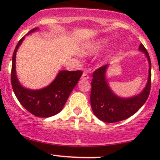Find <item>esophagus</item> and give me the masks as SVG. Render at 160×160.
Here are the masks:
<instances>
[{
	"label": "esophagus",
	"mask_w": 160,
	"mask_h": 160,
	"mask_svg": "<svg viewBox=\"0 0 160 160\" xmlns=\"http://www.w3.org/2000/svg\"><path fill=\"white\" fill-rule=\"evenodd\" d=\"M81 79L82 80H88V79H89V75H88L87 72H83V75H82V77H81Z\"/></svg>",
	"instance_id": "1"
}]
</instances>
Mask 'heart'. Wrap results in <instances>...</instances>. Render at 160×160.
Returning <instances> with one entry per match:
<instances>
[{"mask_svg":"<svg viewBox=\"0 0 160 160\" xmlns=\"http://www.w3.org/2000/svg\"><path fill=\"white\" fill-rule=\"evenodd\" d=\"M108 43L109 41L108 39H100L98 41L93 42L85 46L84 52L86 53L98 52L101 49H104Z\"/></svg>","mask_w":160,"mask_h":160,"instance_id":"heart-1","label":"heart"}]
</instances>
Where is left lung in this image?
I'll list each match as a JSON object with an SVG mask.
<instances>
[{"mask_svg": "<svg viewBox=\"0 0 160 160\" xmlns=\"http://www.w3.org/2000/svg\"><path fill=\"white\" fill-rule=\"evenodd\" d=\"M139 50L145 52L149 60V78L147 84L141 93L130 98L116 96L106 81L105 72L108 65H104L93 72L91 82L90 104L98 118L107 123H114L128 118L146 103L151 89V60L145 46L140 44Z\"/></svg>", "mask_w": 160, "mask_h": 160, "instance_id": "left-lung-1", "label": "left lung"}]
</instances>
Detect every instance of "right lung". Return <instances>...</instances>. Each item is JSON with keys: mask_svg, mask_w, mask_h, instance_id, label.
I'll return each mask as SVG.
<instances>
[{"mask_svg": "<svg viewBox=\"0 0 160 160\" xmlns=\"http://www.w3.org/2000/svg\"><path fill=\"white\" fill-rule=\"evenodd\" d=\"M38 30L33 28L27 35ZM25 36L18 42L12 56L11 81L13 90L19 102L33 115L49 118L60 112L65 105L70 93L82 76L81 70H62L52 83L41 90H32L23 88L18 82L15 72L16 52L22 44Z\"/></svg>", "mask_w": 160, "mask_h": 160, "instance_id": "obj_1", "label": "right lung"}]
</instances>
